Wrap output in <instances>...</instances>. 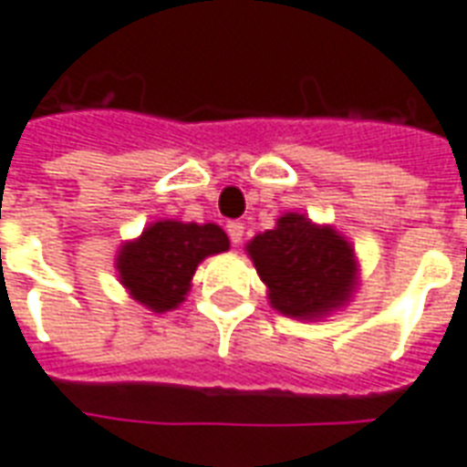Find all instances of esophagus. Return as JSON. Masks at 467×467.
Returning a JSON list of instances; mask_svg holds the SVG:
<instances>
[{
	"label": "esophagus",
	"mask_w": 467,
	"mask_h": 467,
	"mask_svg": "<svg viewBox=\"0 0 467 467\" xmlns=\"http://www.w3.org/2000/svg\"><path fill=\"white\" fill-rule=\"evenodd\" d=\"M226 231L234 244H241V239H244V223L241 221H228Z\"/></svg>",
	"instance_id": "esophagus-1"
}]
</instances>
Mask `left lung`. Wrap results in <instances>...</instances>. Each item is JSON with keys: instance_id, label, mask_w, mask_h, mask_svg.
I'll use <instances>...</instances> for the list:
<instances>
[{"instance_id": "obj_1", "label": "left lung", "mask_w": 467, "mask_h": 467, "mask_svg": "<svg viewBox=\"0 0 467 467\" xmlns=\"http://www.w3.org/2000/svg\"><path fill=\"white\" fill-rule=\"evenodd\" d=\"M246 254L266 284L271 306L292 319L319 322L352 302L359 284L355 246L345 234L296 211L256 234Z\"/></svg>"}]
</instances>
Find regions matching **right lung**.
<instances>
[{
	"label": "right lung",
	"mask_w": 467,
	"mask_h": 467,
	"mask_svg": "<svg viewBox=\"0 0 467 467\" xmlns=\"http://www.w3.org/2000/svg\"><path fill=\"white\" fill-rule=\"evenodd\" d=\"M226 231L216 223L155 221L115 256L118 281L130 299L150 312H171L186 302L198 264L228 251Z\"/></svg>",
	"instance_id": "obj_1"
}]
</instances>
